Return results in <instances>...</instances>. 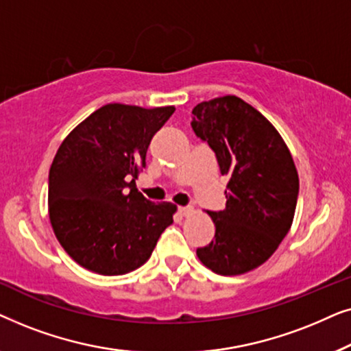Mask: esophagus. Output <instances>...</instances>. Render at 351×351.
Masks as SVG:
<instances>
[{
	"instance_id": "34e87169",
	"label": "esophagus",
	"mask_w": 351,
	"mask_h": 351,
	"mask_svg": "<svg viewBox=\"0 0 351 351\" xmlns=\"http://www.w3.org/2000/svg\"><path fill=\"white\" fill-rule=\"evenodd\" d=\"M179 213H180V215H190L191 213H193V208L185 206V208H179Z\"/></svg>"
}]
</instances>
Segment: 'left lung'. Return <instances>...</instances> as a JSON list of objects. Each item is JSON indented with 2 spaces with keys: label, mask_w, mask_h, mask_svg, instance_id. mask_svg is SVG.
<instances>
[{
  "label": "left lung",
  "mask_w": 351,
  "mask_h": 351,
  "mask_svg": "<svg viewBox=\"0 0 351 351\" xmlns=\"http://www.w3.org/2000/svg\"><path fill=\"white\" fill-rule=\"evenodd\" d=\"M191 128L228 177L223 210L208 214L215 237L196 256L217 275H243L273 256L291 230L299 176L275 126L237 95L196 105Z\"/></svg>",
  "instance_id": "left-lung-1"
}]
</instances>
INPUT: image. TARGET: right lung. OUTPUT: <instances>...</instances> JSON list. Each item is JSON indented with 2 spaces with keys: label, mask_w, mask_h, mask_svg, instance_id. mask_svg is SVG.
Here are the masks:
<instances>
[{
  "label": "right lung",
  "mask_w": 351,
  "mask_h": 351,
  "mask_svg": "<svg viewBox=\"0 0 351 351\" xmlns=\"http://www.w3.org/2000/svg\"><path fill=\"white\" fill-rule=\"evenodd\" d=\"M174 110L104 105L57 150L47 191L51 225L86 270L105 276L136 270L174 222V204L152 203L136 189L152 137Z\"/></svg>",
  "instance_id": "obj_1"
}]
</instances>
